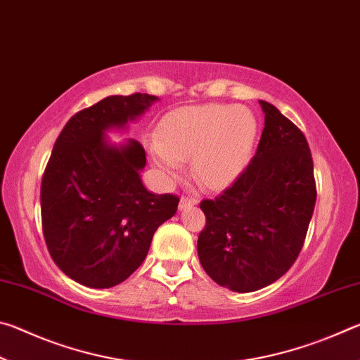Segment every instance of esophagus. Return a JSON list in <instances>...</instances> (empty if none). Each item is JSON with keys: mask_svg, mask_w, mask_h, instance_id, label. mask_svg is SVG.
Segmentation results:
<instances>
[{"mask_svg": "<svg viewBox=\"0 0 360 360\" xmlns=\"http://www.w3.org/2000/svg\"><path fill=\"white\" fill-rule=\"evenodd\" d=\"M197 203H198L197 197H192V195H184V197H182L181 202H179V208L186 210V208H188V206H193Z\"/></svg>", "mask_w": 360, "mask_h": 360, "instance_id": "34e87169", "label": "esophagus"}]
</instances>
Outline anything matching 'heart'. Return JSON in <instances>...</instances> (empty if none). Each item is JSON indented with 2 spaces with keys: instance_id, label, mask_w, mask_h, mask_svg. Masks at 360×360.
<instances>
[{
  "instance_id": "1",
  "label": "heart",
  "mask_w": 360,
  "mask_h": 360,
  "mask_svg": "<svg viewBox=\"0 0 360 360\" xmlns=\"http://www.w3.org/2000/svg\"><path fill=\"white\" fill-rule=\"evenodd\" d=\"M257 129L254 114L240 106L182 108L160 122L152 154L167 172H176L182 158L193 157L195 178L208 187H224L246 167Z\"/></svg>"
}]
</instances>
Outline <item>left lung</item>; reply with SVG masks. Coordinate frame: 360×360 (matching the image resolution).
I'll use <instances>...</instances> for the list:
<instances>
[{"mask_svg": "<svg viewBox=\"0 0 360 360\" xmlns=\"http://www.w3.org/2000/svg\"><path fill=\"white\" fill-rule=\"evenodd\" d=\"M260 106L265 127L252 160L221 195L200 203V264L235 292L265 288L294 265L318 195L303 131L270 103Z\"/></svg>", "mask_w": 360, "mask_h": 360, "instance_id": "obj_1", "label": "left lung"}]
</instances>
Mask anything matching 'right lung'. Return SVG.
Returning <instances> with one entry per match:
<instances>
[{"label":"right lung","instance_id":"obj_1","mask_svg":"<svg viewBox=\"0 0 360 360\" xmlns=\"http://www.w3.org/2000/svg\"><path fill=\"white\" fill-rule=\"evenodd\" d=\"M148 94L114 95L66 122L41 181L42 233L66 276L92 289L125 281L148 255L152 236L174 216L179 197L146 191L141 143H105V130L124 127L155 101Z\"/></svg>","mask_w":360,"mask_h":360}]
</instances>
